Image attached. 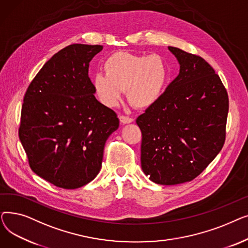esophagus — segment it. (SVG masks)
Masks as SVG:
<instances>
[{
	"label": "esophagus",
	"instance_id": "34e87169",
	"mask_svg": "<svg viewBox=\"0 0 248 248\" xmlns=\"http://www.w3.org/2000/svg\"><path fill=\"white\" fill-rule=\"evenodd\" d=\"M120 121L123 124H132L134 122V120L132 119V117H128V116H125V115H121L120 116Z\"/></svg>",
	"mask_w": 248,
	"mask_h": 248
}]
</instances>
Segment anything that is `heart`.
<instances>
[{
    "label": "heart",
    "instance_id": "heart-1",
    "mask_svg": "<svg viewBox=\"0 0 248 248\" xmlns=\"http://www.w3.org/2000/svg\"><path fill=\"white\" fill-rule=\"evenodd\" d=\"M103 73L93 79L94 93L106 107L113 108L124 90L134 107L148 108L162 97L169 70L165 59L157 54L137 55L115 52L103 62Z\"/></svg>",
    "mask_w": 248,
    "mask_h": 248
}]
</instances>
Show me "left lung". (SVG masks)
Segmentation results:
<instances>
[{
	"instance_id": "8db88e82",
	"label": "left lung",
	"mask_w": 248,
	"mask_h": 248,
	"mask_svg": "<svg viewBox=\"0 0 248 248\" xmlns=\"http://www.w3.org/2000/svg\"><path fill=\"white\" fill-rule=\"evenodd\" d=\"M168 48L180 72L136 123L141 131L142 171L155 184L177 185L200 175L222 149L229 101L209 63Z\"/></svg>"
}]
</instances>
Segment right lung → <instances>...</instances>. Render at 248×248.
I'll use <instances>...</instances> for the list:
<instances>
[{"label": "right lung", "instance_id": "1", "mask_svg": "<svg viewBox=\"0 0 248 248\" xmlns=\"http://www.w3.org/2000/svg\"><path fill=\"white\" fill-rule=\"evenodd\" d=\"M101 45L72 44L52 56L24 96L19 138L32 171L63 189L100 171L103 149L119 128L116 113L94 96L89 62Z\"/></svg>", "mask_w": 248, "mask_h": 248}]
</instances>
